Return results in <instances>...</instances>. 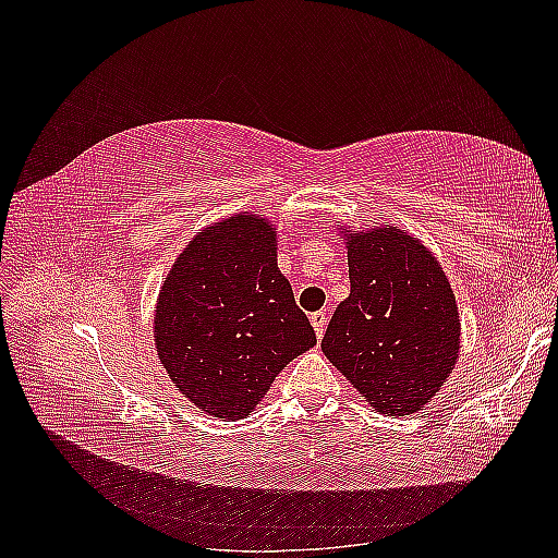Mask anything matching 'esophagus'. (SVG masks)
<instances>
[{
  "mask_svg": "<svg viewBox=\"0 0 558 558\" xmlns=\"http://www.w3.org/2000/svg\"><path fill=\"white\" fill-rule=\"evenodd\" d=\"M312 326H314V332H316V337L320 340V337H324V332H326V320H328V314L320 310V312H314L312 316Z\"/></svg>",
  "mask_w": 558,
  "mask_h": 558,
  "instance_id": "1",
  "label": "esophagus"
}]
</instances>
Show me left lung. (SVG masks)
<instances>
[{"instance_id": "8db88e82", "label": "left lung", "mask_w": 558, "mask_h": 558, "mask_svg": "<svg viewBox=\"0 0 558 558\" xmlns=\"http://www.w3.org/2000/svg\"><path fill=\"white\" fill-rule=\"evenodd\" d=\"M349 232L351 293L320 349L381 414L421 410L459 359V307L433 253L393 226Z\"/></svg>"}]
</instances>
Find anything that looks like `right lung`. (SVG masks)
I'll return each instance as SVG.
<instances>
[{"label":"right lung","instance_id":"add662e5","mask_svg":"<svg viewBox=\"0 0 558 558\" xmlns=\"http://www.w3.org/2000/svg\"><path fill=\"white\" fill-rule=\"evenodd\" d=\"M158 356L202 412L242 418L316 344L277 267V230L234 214L199 232L167 275L154 316Z\"/></svg>","mask_w":558,"mask_h":558}]
</instances>
